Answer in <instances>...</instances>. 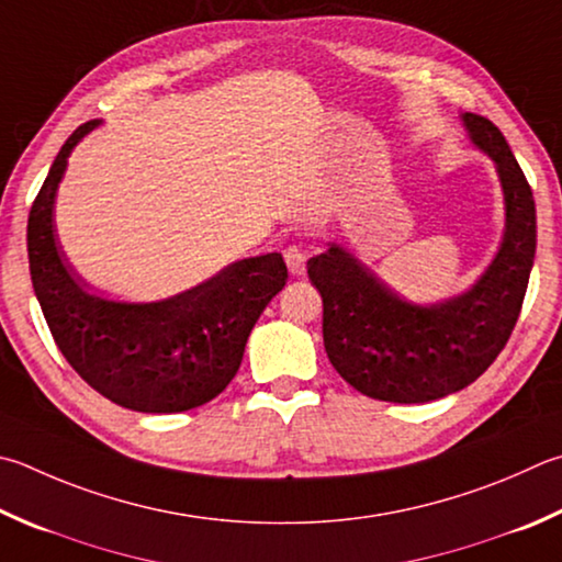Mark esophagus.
Masks as SVG:
<instances>
[{
  "mask_svg": "<svg viewBox=\"0 0 562 562\" xmlns=\"http://www.w3.org/2000/svg\"><path fill=\"white\" fill-rule=\"evenodd\" d=\"M282 255L292 274H304V270H307V252H304L300 246H288L282 250Z\"/></svg>",
  "mask_w": 562,
  "mask_h": 562,
  "instance_id": "1",
  "label": "esophagus"
}]
</instances>
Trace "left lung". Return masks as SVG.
Returning <instances> with one entry per match:
<instances>
[{"label": "left lung", "mask_w": 562, "mask_h": 562, "mask_svg": "<svg viewBox=\"0 0 562 562\" xmlns=\"http://www.w3.org/2000/svg\"><path fill=\"white\" fill-rule=\"evenodd\" d=\"M474 145L496 161L506 199L502 250L462 297L420 307L331 246L307 262L322 294L324 349L341 379L387 403H427L482 375L512 336L536 255V203L524 169L492 120L464 112Z\"/></svg>", "instance_id": "1"}]
</instances>
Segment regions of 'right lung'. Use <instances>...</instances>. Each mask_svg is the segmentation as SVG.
I'll return each instance as SVG.
<instances>
[{
    "label": "right lung",
    "mask_w": 562,
    "mask_h": 562,
    "mask_svg": "<svg viewBox=\"0 0 562 562\" xmlns=\"http://www.w3.org/2000/svg\"><path fill=\"white\" fill-rule=\"evenodd\" d=\"M95 125L90 120L66 139L29 213L36 300L60 353L93 391L137 413L191 411L233 381L288 265L280 252L238 260L199 288L149 304L90 294L58 248L54 201L70 149Z\"/></svg>",
    "instance_id": "add662e5"
}]
</instances>
